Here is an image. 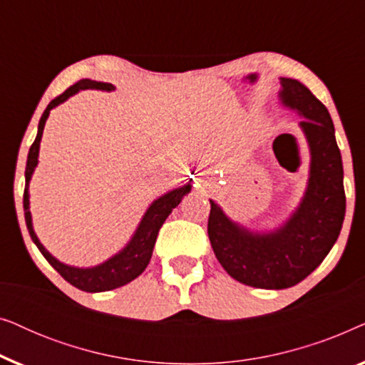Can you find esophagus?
Returning <instances> with one entry per match:
<instances>
[{
	"label": "esophagus",
	"mask_w": 365,
	"mask_h": 365,
	"mask_svg": "<svg viewBox=\"0 0 365 365\" xmlns=\"http://www.w3.org/2000/svg\"><path fill=\"white\" fill-rule=\"evenodd\" d=\"M196 182H199V181H197V179H196Z\"/></svg>",
	"instance_id": "34e87169"
}]
</instances>
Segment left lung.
Masks as SVG:
<instances>
[{
    "label": "left lung",
    "mask_w": 365,
    "mask_h": 365,
    "mask_svg": "<svg viewBox=\"0 0 365 365\" xmlns=\"http://www.w3.org/2000/svg\"><path fill=\"white\" fill-rule=\"evenodd\" d=\"M281 101L304 118L311 149L307 191L277 231L251 232L211 201L207 234L217 261L236 281L257 289H287L304 281L337 241L346 216L342 158L327 108L297 79L281 78Z\"/></svg>",
    "instance_id": "obj_1"
}]
</instances>
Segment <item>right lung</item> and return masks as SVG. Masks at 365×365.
Masks as SVG:
<instances>
[{
  "mask_svg": "<svg viewBox=\"0 0 365 365\" xmlns=\"http://www.w3.org/2000/svg\"><path fill=\"white\" fill-rule=\"evenodd\" d=\"M79 89H103V91H113L114 86L111 83H101V81H91V79H81L73 86H69L63 94H59L53 99L51 103L48 104V108L44 109L41 119H39L38 124V134L34 143L31 144L28 153V163H26V171H24V178H26V186H24V194H23V207H24V219H26V226L29 231V236H31L33 242L36 244L39 251L44 256V259L51 264V266L56 269V271L61 274L64 281L73 284L74 287L81 289L84 292H104L111 291V289L121 287L124 284L131 282L133 279H136L139 274H141L144 269L148 267L149 261H151L154 244H156V237L159 229H161L163 222L166 221V217L173 212V209L181 202L184 194L191 191V184H186V186L174 189V191L164 194L159 199H156L149 209L144 214L141 224L134 232V236L126 247L123 249L121 252H118L116 256L108 259L106 262L99 264L96 267H88V269H79V267H71L66 266V264L59 262L58 259H54L51 254H49L46 249L43 247V244L39 242L36 234L33 231L31 224V212H29V179L33 176L34 168L38 164V154H39V143H41L44 123L49 116V111L53 108H56L58 104L66 101L69 96L76 94Z\"/></svg>",
  "mask_w": 365,
  "mask_h": 365,
  "instance_id": "obj_1",
  "label": "right lung"
}]
</instances>
